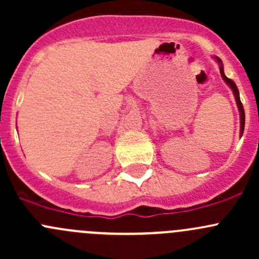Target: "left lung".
Returning a JSON list of instances; mask_svg holds the SVG:
<instances>
[{
	"label": "left lung",
	"mask_w": 259,
	"mask_h": 259,
	"mask_svg": "<svg viewBox=\"0 0 259 259\" xmlns=\"http://www.w3.org/2000/svg\"><path fill=\"white\" fill-rule=\"evenodd\" d=\"M215 60L218 61L219 64V70H221V75L222 77H223V80L226 81L227 85L229 86V88L232 89V91H233L234 94V98H236V101H237V106H238V110H239V115H241V137L243 135V132H244V122H245V115H244V109H243V105L241 103V99H239V91H238V88H237V85L234 83L233 80L228 79V77L224 75V70H223V64H222L221 59H218V57H215Z\"/></svg>",
	"instance_id": "left-lung-1"
}]
</instances>
